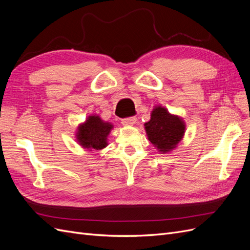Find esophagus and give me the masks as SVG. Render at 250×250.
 I'll return each mask as SVG.
<instances>
[{"label":"esophagus","instance_id":"1","mask_svg":"<svg viewBox=\"0 0 250 250\" xmlns=\"http://www.w3.org/2000/svg\"><path fill=\"white\" fill-rule=\"evenodd\" d=\"M137 122V118L135 117H128L122 119V124L123 125H134Z\"/></svg>","mask_w":250,"mask_h":250}]
</instances>
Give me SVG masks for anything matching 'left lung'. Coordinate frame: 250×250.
Listing matches in <instances>:
<instances>
[{
    "mask_svg": "<svg viewBox=\"0 0 250 250\" xmlns=\"http://www.w3.org/2000/svg\"><path fill=\"white\" fill-rule=\"evenodd\" d=\"M145 128L149 141L164 153L175 148L185 133V125L181 119L170 115L161 106L153 109Z\"/></svg>",
    "mask_w": 250,
    "mask_h": 250,
    "instance_id": "1",
    "label": "left lung"
}]
</instances>
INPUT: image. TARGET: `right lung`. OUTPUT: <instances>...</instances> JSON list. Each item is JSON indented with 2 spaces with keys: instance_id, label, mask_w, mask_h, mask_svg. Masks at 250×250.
I'll return each mask as SVG.
<instances>
[{
  "instance_id": "add662e5",
  "label": "right lung",
  "mask_w": 250,
  "mask_h": 250,
  "mask_svg": "<svg viewBox=\"0 0 250 250\" xmlns=\"http://www.w3.org/2000/svg\"><path fill=\"white\" fill-rule=\"evenodd\" d=\"M111 128V124L103 122L98 116H90L85 124L79 127L77 139L83 147L99 150L107 145L106 138Z\"/></svg>"
}]
</instances>
